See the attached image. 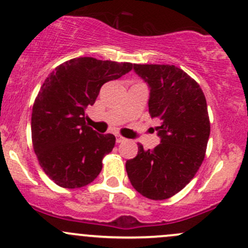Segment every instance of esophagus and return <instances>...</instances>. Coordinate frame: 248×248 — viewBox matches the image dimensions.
Wrapping results in <instances>:
<instances>
[{"label": "esophagus", "mask_w": 248, "mask_h": 248, "mask_svg": "<svg viewBox=\"0 0 248 248\" xmlns=\"http://www.w3.org/2000/svg\"><path fill=\"white\" fill-rule=\"evenodd\" d=\"M126 138H124V137H121V136H117L116 137V141L117 142H119V144H120V142H124V141H126Z\"/></svg>", "instance_id": "1"}]
</instances>
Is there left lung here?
Returning a JSON list of instances; mask_svg holds the SVG:
<instances>
[{
  "mask_svg": "<svg viewBox=\"0 0 248 248\" xmlns=\"http://www.w3.org/2000/svg\"><path fill=\"white\" fill-rule=\"evenodd\" d=\"M150 86L149 112L159 120L161 144L126 162L132 186L152 201L179 193L201 168L210 136L206 99L198 82L174 64H134Z\"/></svg>",
  "mask_w": 248,
  "mask_h": 248,
  "instance_id": "obj_1",
  "label": "left lung"
}]
</instances>
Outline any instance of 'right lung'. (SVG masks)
<instances>
[{
    "label": "right lung",
    "instance_id": "1",
    "mask_svg": "<svg viewBox=\"0 0 248 248\" xmlns=\"http://www.w3.org/2000/svg\"><path fill=\"white\" fill-rule=\"evenodd\" d=\"M133 66L77 57L57 66L44 80L32 108V144L39 166L60 187L80 188L99 175L116 139L87 126L85 109L93 106L103 84Z\"/></svg>",
    "mask_w": 248,
    "mask_h": 248
}]
</instances>
